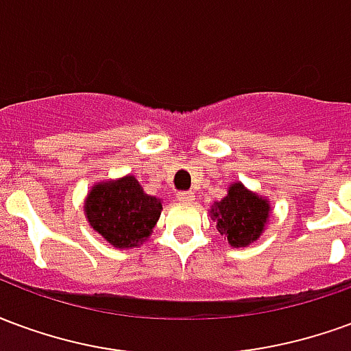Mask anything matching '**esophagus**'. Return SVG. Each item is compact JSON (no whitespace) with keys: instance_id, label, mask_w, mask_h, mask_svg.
Listing matches in <instances>:
<instances>
[{"instance_id":"esophagus-1","label":"esophagus","mask_w":351,"mask_h":351,"mask_svg":"<svg viewBox=\"0 0 351 351\" xmlns=\"http://www.w3.org/2000/svg\"><path fill=\"white\" fill-rule=\"evenodd\" d=\"M176 199H178L180 203H191V201L195 199V195H193L191 191H178V193H176Z\"/></svg>"}]
</instances>
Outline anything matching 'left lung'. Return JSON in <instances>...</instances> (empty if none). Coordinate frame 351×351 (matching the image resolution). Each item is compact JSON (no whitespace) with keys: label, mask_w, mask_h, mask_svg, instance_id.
Instances as JSON below:
<instances>
[{"label":"left lung","mask_w":351,"mask_h":351,"mask_svg":"<svg viewBox=\"0 0 351 351\" xmlns=\"http://www.w3.org/2000/svg\"><path fill=\"white\" fill-rule=\"evenodd\" d=\"M271 213V201L239 180L229 186L226 197L210 206V218L216 221L218 233L233 248H246L256 243L263 235Z\"/></svg>","instance_id":"8db88e82"}]
</instances>
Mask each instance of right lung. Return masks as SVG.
Segmentation results:
<instances>
[{
	"mask_svg": "<svg viewBox=\"0 0 351 351\" xmlns=\"http://www.w3.org/2000/svg\"><path fill=\"white\" fill-rule=\"evenodd\" d=\"M161 208V199L148 195L133 175L95 182L84 199L88 226L120 250L150 239Z\"/></svg>",
	"mask_w": 351,
	"mask_h": 351,
	"instance_id": "right-lung-1",
	"label": "right lung"
}]
</instances>
